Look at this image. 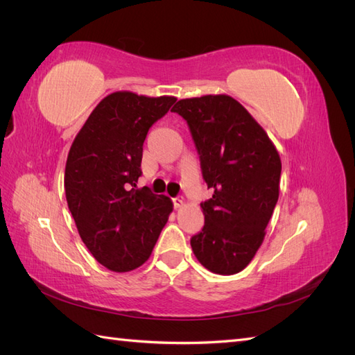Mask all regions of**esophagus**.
Listing matches in <instances>:
<instances>
[{
  "label": "esophagus",
  "mask_w": 355,
  "mask_h": 355,
  "mask_svg": "<svg viewBox=\"0 0 355 355\" xmlns=\"http://www.w3.org/2000/svg\"><path fill=\"white\" fill-rule=\"evenodd\" d=\"M171 201H173V207H175V209H179V207L184 206V200L179 198V197L171 198Z\"/></svg>",
  "instance_id": "obj_1"
}]
</instances>
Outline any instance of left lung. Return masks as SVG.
Listing matches in <instances>:
<instances>
[{
    "label": "left lung",
    "instance_id": "1",
    "mask_svg": "<svg viewBox=\"0 0 355 355\" xmlns=\"http://www.w3.org/2000/svg\"><path fill=\"white\" fill-rule=\"evenodd\" d=\"M171 111L187 121L202 179L213 188L211 198L201 202L204 227L192 235V252L214 274H237L263 241L280 191V155L231 96L182 99Z\"/></svg>",
    "mask_w": 355,
    "mask_h": 355
}]
</instances>
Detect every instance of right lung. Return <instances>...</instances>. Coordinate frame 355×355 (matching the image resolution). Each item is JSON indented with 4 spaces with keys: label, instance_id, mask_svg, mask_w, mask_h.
<instances>
[{
    "label": "right lung",
    "instance_id": "right-lung-1",
    "mask_svg": "<svg viewBox=\"0 0 355 355\" xmlns=\"http://www.w3.org/2000/svg\"><path fill=\"white\" fill-rule=\"evenodd\" d=\"M176 98L115 92L96 106L69 149L65 167L68 207L94 259L115 272L148 261L173 202L136 189L148 130Z\"/></svg>",
    "mask_w": 355,
    "mask_h": 355
}]
</instances>
